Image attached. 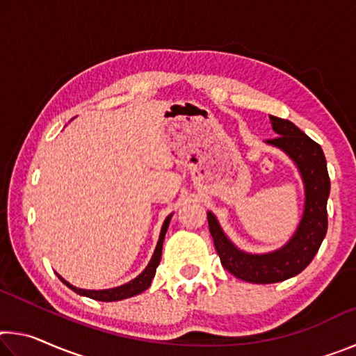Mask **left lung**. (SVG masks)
Wrapping results in <instances>:
<instances>
[{"instance_id": "obj_1", "label": "left lung", "mask_w": 356, "mask_h": 356, "mask_svg": "<svg viewBox=\"0 0 356 356\" xmlns=\"http://www.w3.org/2000/svg\"><path fill=\"white\" fill-rule=\"evenodd\" d=\"M270 122L278 136L265 143L291 156L305 184L303 216L292 238L276 251L251 254L238 250L222 232L216 216L207 212L209 229L221 265L238 280L254 284H272L303 272L321 248L328 227L330 177L322 147L291 120L270 116Z\"/></svg>"}]
</instances>
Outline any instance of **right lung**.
Instances as JSON below:
<instances>
[{"mask_svg": "<svg viewBox=\"0 0 356 356\" xmlns=\"http://www.w3.org/2000/svg\"><path fill=\"white\" fill-rule=\"evenodd\" d=\"M171 216L172 215L166 216L163 226H161L159 243H156V246H155L154 256H152V259H150L149 265L146 268H144V272L141 275H138L135 280H131L130 282H127V284L119 286V287H113V289H105V291H88V289H78L75 286H72L70 282H67L64 278H61V276L58 275L59 280H61L65 286L72 289L74 292H76L78 295H83V297H89V298L99 300V301H118V300H124V298H129V297H135V295L144 292L150 286V282H152L155 272H156V267H159V264H160L161 248H163L165 234L168 231V226H170Z\"/></svg>", "mask_w": 356, "mask_h": 356, "instance_id": "add662e5", "label": "right lung"}]
</instances>
